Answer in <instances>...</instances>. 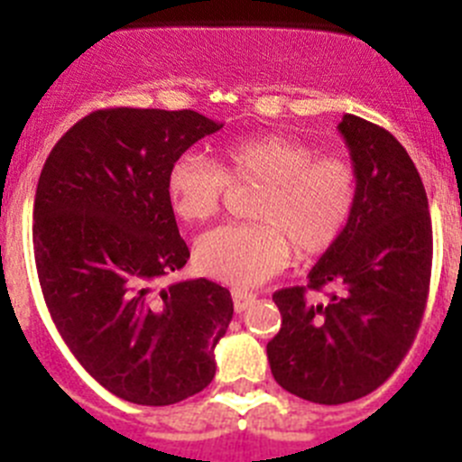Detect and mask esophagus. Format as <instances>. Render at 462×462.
Masks as SVG:
<instances>
[{"label": "esophagus", "instance_id": "1", "mask_svg": "<svg viewBox=\"0 0 462 462\" xmlns=\"http://www.w3.org/2000/svg\"><path fill=\"white\" fill-rule=\"evenodd\" d=\"M231 298H234V310L236 312H245L256 300L254 293L245 291V289H231Z\"/></svg>", "mask_w": 462, "mask_h": 462}]
</instances>
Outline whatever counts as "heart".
<instances>
[{
  "instance_id": "heart-1",
  "label": "heart",
  "mask_w": 462,
  "mask_h": 462,
  "mask_svg": "<svg viewBox=\"0 0 462 462\" xmlns=\"http://www.w3.org/2000/svg\"><path fill=\"white\" fill-rule=\"evenodd\" d=\"M228 182L263 185L256 224H228L201 236L194 266L231 287H256L287 266L291 245L300 256L333 250L358 206V173L349 159L319 154L287 134H261L219 148V164L185 150L166 171V196L180 222L201 224L219 212Z\"/></svg>"
}]
</instances>
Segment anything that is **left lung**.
Returning <instances> with one entry per match:
<instances>
[{
	"mask_svg": "<svg viewBox=\"0 0 462 462\" xmlns=\"http://www.w3.org/2000/svg\"><path fill=\"white\" fill-rule=\"evenodd\" d=\"M358 173V206L308 287L273 293L280 333L268 363L282 389L319 405H342L379 389L407 356L426 310L432 224L421 175L383 126L356 116L340 122ZM337 286L326 304L304 293Z\"/></svg>",
	"mask_w": 462,
	"mask_h": 462,
	"instance_id": "8db88e82",
	"label": "left lung"
}]
</instances>
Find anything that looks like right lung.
Masks as SVG:
<instances>
[{"mask_svg": "<svg viewBox=\"0 0 462 462\" xmlns=\"http://www.w3.org/2000/svg\"><path fill=\"white\" fill-rule=\"evenodd\" d=\"M219 129L196 110H94L55 143L36 185L32 238L52 324L104 389L136 405L206 389L234 317L217 282L162 287L189 259L166 171Z\"/></svg>", "mask_w": 462, "mask_h": 462, "instance_id": "obj_1", "label": "right lung"}]
</instances>
